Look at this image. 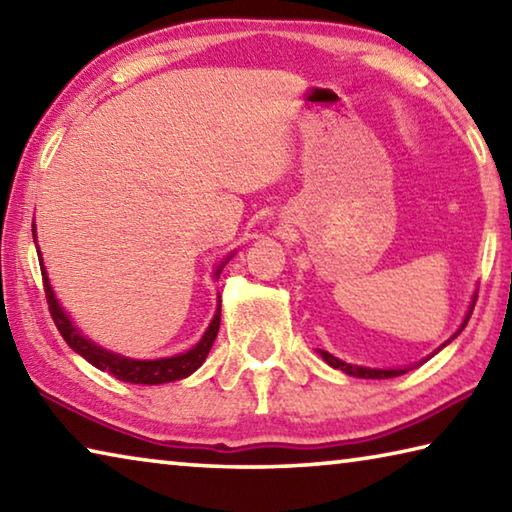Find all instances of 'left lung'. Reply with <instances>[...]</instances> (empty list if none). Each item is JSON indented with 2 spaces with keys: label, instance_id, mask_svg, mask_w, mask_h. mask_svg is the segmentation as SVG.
I'll return each instance as SVG.
<instances>
[{
  "label": "left lung",
  "instance_id": "obj_1",
  "mask_svg": "<svg viewBox=\"0 0 512 512\" xmlns=\"http://www.w3.org/2000/svg\"><path fill=\"white\" fill-rule=\"evenodd\" d=\"M474 302H476V296L472 298V305H470V309H467V314H465V320H463V325L456 329V334L452 336V339L449 341H445L443 343V348L447 343H452L458 334L463 332L465 329V325H467V320H470V316H472V309H474ZM440 350V348H438ZM318 354L320 357H323V361L327 363V366H332V368H336V370H343L345 375H352V377H361V379H391V377H400V375H404V372H409V370H413L411 366H406V368H388V370H384V368H366V366H352V363H345V361H341V359H336L334 354H329V352H325V350H318ZM427 361V359H424ZM422 361V363H424Z\"/></svg>",
  "mask_w": 512,
  "mask_h": 512
}]
</instances>
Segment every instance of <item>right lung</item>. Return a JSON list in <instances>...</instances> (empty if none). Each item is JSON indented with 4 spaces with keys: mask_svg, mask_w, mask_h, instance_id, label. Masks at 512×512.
<instances>
[{
    "mask_svg": "<svg viewBox=\"0 0 512 512\" xmlns=\"http://www.w3.org/2000/svg\"><path fill=\"white\" fill-rule=\"evenodd\" d=\"M33 241H36V223H33ZM232 255L235 253H230L219 266H216V271H214L216 280H219L223 266L230 262ZM38 257H40V271H42V282H45V296L49 302V311H51V318H54L60 336H63L69 348H72L76 354H81L85 361H90L94 368L108 372V375H112L119 381H128V384L155 386V384H167V381L185 379L192 375L194 370L203 366V361L207 359V354H210V350H212L216 334H219L221 296H219V307H216L212 323L207 325L205 334L201 336V341H198L192 350L176 354V357H164V359H128V357H121V354H117V352L101 348V345H97L94 341H90L88 336L81 334V329L72 323V318L65 314V309L60 307V302L56 300V293L49 284V275L45 271V264H42V255L38 253Z\"/></svg>",
    "mask_w": 512,
    "mask_h": 512,
    "instance_id": "1",
    "label": "right lung"
}]
</instances>
